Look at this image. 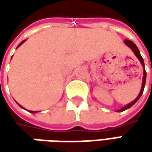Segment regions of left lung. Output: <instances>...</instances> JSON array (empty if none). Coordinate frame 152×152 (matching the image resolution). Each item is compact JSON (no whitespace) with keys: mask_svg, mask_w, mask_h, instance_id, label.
<instances>
[{"mask_svg":"<svg viewBox=\"0 0 152 152\" xmlns=\"http://www.w3.org/2000/svg\"><path fill=\"white\" fill-rule=\"evenodd\" d=\"M124 43H125L132 50H133V52L134 53V55L136 56V57H137L138 59H139V61H140V63H141V65L143 66V79H142V86H141V89H140V93H139V95H138V96L136 97V99L135 100H134L133 102H130V103H129L128 105H126L125 107H124L123 108H121L119 110H117V112H123V111H124V110H127V109H129V107H131L132 106L134 105V104H135L137 101L140 98V96H142V94H143V91H144V88H145V80H146V72H145V63H144V60L143 58H142V56L140 55V50L138 49V47L136 46V45L134 44L133 41L131 40H129V39H125L124 40Z\"/></svg>","mask_w":152,"mask_h":152,"instance_id":"obj_1","label":"left lung"}]
</instances>
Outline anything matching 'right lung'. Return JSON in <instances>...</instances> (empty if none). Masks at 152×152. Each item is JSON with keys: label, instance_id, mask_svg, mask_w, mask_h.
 Here are the masks:
<instances>
[{"label": "right lung", "instance_id": "right-lung-1", "mask_svg": "<svg viewBox=\"0 0 152 152\" xmlns=\"http://www.w3.org/2000/svg\"><path fill=\"white\" fill-rule=\"evenodd\" d=\"M24 41H25V40H23V41L21 42L20 44H19V45H18V47H19V46H20L21 45L23 44V43ZM18 47H17V48H18ZM19 106H20V105H19ZM20 107H22V108H23V107H22V106H20ZM29 113H37V112H33V111H29Z\"/></svg>", "mask_w": 152, "mask_h": 152}]
</instances>
